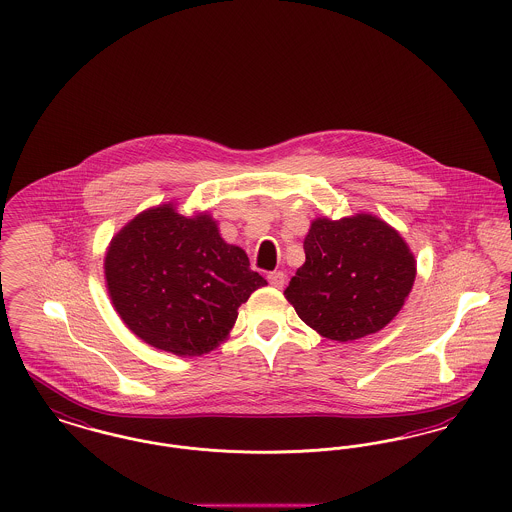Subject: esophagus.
I'll use <instances>...</instances> for the list:
<instances>
[{
    "instance_id": "1",
    "label": "esophagus",
    "mask_w": 512,
    "mask_h": 512,
    "mask_svg": "<svg viewBox=\"0 0 512 512\" xmlns=\"http://www.w3.org/2000/svg\"><path fill=\"white\" fill-rule=\"evenodd\" d=\"M268 281L271 287L281 289L285 285V273L283 271H271V273H268Z\"/></svg>"
}]
</instances>
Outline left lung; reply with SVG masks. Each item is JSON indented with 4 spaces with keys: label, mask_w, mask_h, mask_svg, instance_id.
<instances>
[{
    "label": "left lung",
    "mask_w": 512,
    "mask_h": 512,
    "mask_svg": "<svg viewBox=\"0 0 512 512\" xmlns=\"http://www.w3.org/2000/svg\"><path fill=\"white\" fill-rule=\"evenodd\" d=\"M306 262L285 289L298 318L325 339L347 343L377 333L401 312L416 260L397 229L372 214L316 217Z\"/></svg>",
    "instance_id": "left-lung-1"
}]
</instances>
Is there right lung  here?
I'll return each instance as SVG.
<instances>
[{"instance_id": "1", "label": "right lung", "mask_w": 512, "mask_h": 512, "mask_svg": "<svg viewBox=\"0 0 512 512\" xmlns=\"http://www.w3.org/2000/svg\"><path fill=\"white\" fill-rule=\"evenodd\" d=\"M104 275L123 323L177 356L217 349L239 306L268 285L241 246L221 239L214 217L183 216L173 202L140 212L111 239Z\"/></svg>"}]
</instances>
